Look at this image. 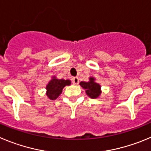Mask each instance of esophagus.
Wrapping results in <instances>:
<instances>
[{
	"instance_id": "esophagus-1",
	"label": "esophagus",
	"mask_w": 151,
	"mask_h": 151,
	"mask_svg": "<svg viewBox=\"0 0 151 151\" xmlns=\"http://www.w3.org/2000/svg\"><path fill=\"white\" fill-rule=\"evenodd\" d=\"M72 82L74 85H78L79 84V79L78 77H73Z\"/></svg>"
}]
</instances>
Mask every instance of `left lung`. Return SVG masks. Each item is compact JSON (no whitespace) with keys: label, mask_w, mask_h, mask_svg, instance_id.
<instances>
[{"label":"left lung","mask_w":151,"mask_h":151,"mask_svg":"<svg viewBox=\"0 0 151 151\" xmlns=\"http://www.w3.org/2000/svg\"><path fill=\"white\" fill-rule=\"evenodd\" d=\"M80 85L81 86L83 89H86V93L91 99H97L101 96V85L96 83L95 77H89L88 82L81 81L80 83Z\"/></svg>","instance_id":"8db88e82"}]
</instances>
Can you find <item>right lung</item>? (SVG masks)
I'll use <instances>...</instances> for the list:
<instances>
[{
  "instance_id": "1",
  "label": "right lung",
  "mask_w": 151,
  "mask_h": 151,
  "mask_svg": "<svg viewBox=\"0 0 151 151\" xmlns=\"http://www.w3.org/2000/svg\"><path fill=\"white\" fill-rule=\"evenodd\" d=\"M71 84L70 80L58 79L55 76H52V79L49 81L46 86L47 97L51 100H55L59 97L62 92V89L65 86H70Z\"/></svg>"
}]
</instances>
